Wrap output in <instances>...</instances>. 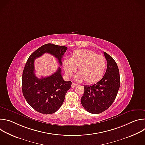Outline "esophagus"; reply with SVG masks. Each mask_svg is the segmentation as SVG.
<instances>
[{"label": "esophagus", "mask_w": 145, "mask_h": 145, "mask_svg": "<svg viewBox=\"0 0 145 145\" xmlns=\"http://www.w3.org/2000/svg\"><path fill=\"white\" fill-rule=\"evenodd\" d=\"M78 85L77 84H75V83H74V82H73V83L72 84V88H74V87H77Z\"/></svg>", "instance_id": "esophagus-1"}]
</instances>
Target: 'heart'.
<instances>
[{
    "mask_svg": "<svg viewBox=\"0 0 145 145\" xmlns=\"http://www.w3.org/2000/svg\"><path fill=\"white\" fill-rule=\"evenodd\" d=\"M106 67L107 60L104 56L88 49L76 50L70 58L63 61L64 69L68 77H72L78 68L79 73L75 77L76 80H85L88 84L99 81L104 75Z\"/></svg>",
    "mask_w": 145,
    "mask_h": 145,
    "instance_id": "heart-1",
    "label": "heart"
}]
</instances>
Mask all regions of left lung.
I'll use <instances>...</instances> for the list:
<instances>
[{
    "instance_id": "obj_1",
    "label": "left lung",
    "mask_w": 145,
    "mask_h": 145,
    "mask_svg": "<svg viewBox=\"0 0 145 145\" xmlns=\"http://www.w3.org/2000/svg\"><path fill=\"white\" fill-rule=\"evenodd\" d=\"M107 68L103 77L97 83L84 86V93L81 98L82 106L88 112L97 114L107 110L115 100L120 87V75L113 58L104 52Z\"/></svg>"
}]
</instances>
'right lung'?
Listing matches in <instances>:
<instances>
[{"instance_id":"right-lung-1","label":"right lung","mask_w":145,"mask_h":145,"mask_svg":"<svg viewBox=\"0 0 145 145\" xmlns=\"http://www.w3.org/2000/svg\"><path fill=\"white\" fill-rule=\"evenodd\" d=\"M67 50L64 46L47 44L33 53L26 62L22 74V92L28 104L38 112L51 114L56 112L63 105L72 82L63 80L59 67L51 76L37 77L34 59L47 53L54 56L61 65V59Z\"/></svg>"}]
</instances>
